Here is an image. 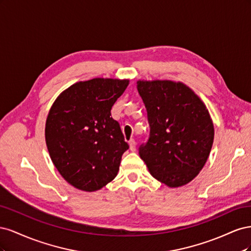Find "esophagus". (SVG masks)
Returning <instances> with one entry per match:
<instances>
[{
  "mask_svg": "<svg viewBox=\"0 0 251 251\" xmlns=\"http://www.w3.org/2000/svg\"><path fill=\"white\" fill-rule=\"evenodd\" d=\"M128 146H130V150L132 151H136V141L134 139H131L130 141H128Z\"/></svg>",
  "mask_w": 251,
  "mask_h": 251,
  "instance_id": "esophagus-1",
  "label": "esophagus"
}]
</instances>
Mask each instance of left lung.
<instances>
[{"mask_svg":"<svg viewBox=\"0 0 251 251\" xmlns=\"http://www.w3.org/2000/svg\"><path fill=\"white\" fill-rule=\"evenodd\" d=\"M150 136L139 155L151 176L169 187L191 182L203 169L214 142V124L194 91L172 80H138Z\"/></svg>","mask_w":251,"mask_h":251,"instance_id":"left-lung-1","label":"left lung"}]
</instances>
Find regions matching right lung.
<instances>
[{
  "label": "right lung",
  "mask_w": 251,
  "mask_h": 251,
  "mask_svg": "<svg viewBox=\"0 0 251 251\" xmlns=\"http://www.w3.org/2000/svg\"><path fill=\"white\" fill-rule=\"evenodd\" d=\"M127 86L128 79L78 81L53 102L46 144L58 173L75 188L95 192L117 176L128 144L111 109Z\"/></svg>",
  "instance_id": "1"
}]
</instances>
